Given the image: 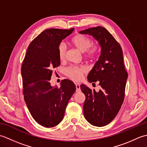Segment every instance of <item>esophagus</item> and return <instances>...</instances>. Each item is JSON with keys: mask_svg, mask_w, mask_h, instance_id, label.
Returning a JSON list of instances; mask_svg holds the SVG:
<instances>
[{"mask_svg": "<svg viewBox=\"0 0 147 147\" xmlns=\"http://www.w3.org/2000/svg\"><path fill=\"white\" fill-rule=\"evenodd\" d=\"M76 85V92H80V83H75Z\"/></svg>", "mask_w": 147, "mask_h": 147, "instance_id": "esophagus-1", "label": "esophagus"}]
</instances>
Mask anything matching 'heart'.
Segmentation results:
<instances>
[{"instance_id": "1", "label": "heart", "mask_w": 147, "mask_h": 147, "mask_svg": "<svg viewBox=\"0 0 147 147\" xmlns=\"http://www.w3.org/2000/svg\"><path fill=\"white\" fill-rule=\"evenodd\" d=\"M71 43L80 52H84L85 57L93 59L96 57L99 52V46L92 44V40L89 37L82 34L76 35L71 40ZM66 54V46L61 43L58 47V56L61 61L64 60ZM87 71L84 65H71L64 69L65 75L74 81H79Z\"/></svg>"}]
</instances>
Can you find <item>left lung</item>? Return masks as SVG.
Listing matches in <instances>:
<instances>
[{
	"label": "left lung",
	"instance_id": "left-lung-1",
	"mask_svg": "<svg viewBox=\"0 0 147 147\" xmlns=\"http://www.w3.org/2000/svg\"><path fill=\"white\" fill-rule=\"evenodd\" d=\"M97 40L101 47L98 61L90 72V83L98 82L99 92L80 85L85 95L83 113L87 121L95 126H104L114 119L119 111L125 96L127 73L124 67L123 51L114 37L102 26L81 31Z\"/></svg>",
	"mask_w": 147,
	"mask_h": 147
}]
</instances>
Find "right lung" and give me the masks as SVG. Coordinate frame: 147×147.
Listing matches in <instances>:
<instances>
[{
    "label": "right lung",
    "instance_id": "add662e5",
    "mask_svg": "<svg viewBox=\"0 0 147 147\" xmlns=\"http://www.w3.org/2000/svg\"><path fill=\"white\" fill-rule=\"evenodd\" d=\"M73 30H44L30 43L22 63L24 101L33 118L43 127H54L61 123L76 91L75 85L69 80H62L59 88L52 87L50 83L53 69L61 64L59 45Z\"/></svg>",
    "mask_w": 147,
    "mask_h": 147
}]
</instances>
